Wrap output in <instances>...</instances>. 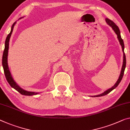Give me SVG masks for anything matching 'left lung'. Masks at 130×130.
Masks as SVG:
<instances>
[{
  "mask_svg": "<svg viewBox=\"0 0 130 130\" xmlns=\"http://www.w3.org/2000/svg\"><path fill=\"white\" fill-rule=\"evenodd\" d=\"M105 20H106V22L107 24L109 25L111 28H112L114 31L115 32V33L116 34V35H117V38H118L119 41L120 42V45L121 46V47H122V50H123V66H122V69H121L120 75L118 80L117 81V82L114 85V86H113V87H111V88L107 89V90L105 91L103 93H101V94L94 96V97L102 96H104V95L108 94V93L110 92L111 91H113L114 89L116 88L117 86H118V85L120 83V81H121V79H122V78H123L124 73V70H125V66H126V58H125V55L124 52V44L123 40L122 39V38H121V37L120 31V29L119 28V27H117L116 25V24L114 23L113 21L110 20H109V19H106Z\"/></svg>",
  "mask_w": 130,
  "mask_h": 130,
  "instance_id": "1",
  "label": "left lung"
}]
</instances>
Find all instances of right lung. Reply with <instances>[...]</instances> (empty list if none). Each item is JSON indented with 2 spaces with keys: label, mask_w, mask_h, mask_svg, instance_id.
<instances>
[{
  "label": "right lung",
  "mask_w": 130,
  "mask_h": 130,
  "mask_svg": "<svg viewBox=\"0 0 130 130\" xmlns=\"http://www.w3.org/2000/svg\"><path fill=\"white\" fill-rule=\"evenodd\" d=\"M20 19H21V18H20ZM15 23H16V21L14 22V23H13V24L12 25L10 32L8 34L5 41V49H4V51H3V57H2V66L4 70V73H5L6 78L7 81L8 83H9L10 85L12 88H13L14 89H15V90L19 92L20 93L21 95H27V96L37 95L39 93L35 92H29V91H25L22 89L14 81L13 77H12L11 75L10 72L9 71V67H8L7 56H8V50H9V41H10V38L11 34L13 32V28L14 27V25L15 24Z\"/></svg>",
  "instance_id": "obj_1"
}]
</instances>
